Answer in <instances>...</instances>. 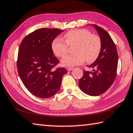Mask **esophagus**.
<instances>
[{
    "label": "esophagus",
    "instance_id": "1",
    "mask_svg": "<svg viewBox=\"0 0 133 133\" xmlns=\"http://www.w3.org/2000/svg\"><path fill=\"white\" fill-rule=\"evenodd\" d=\"M66 69L69 71H71V70H73V68L72 67H66Z\"/></svg>",
    "mask_w": 133,
    "mask_h": 133
}]
</instances>
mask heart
<instances>
[{
    "label": "heart",
    "mask_w": 133,
    "mask_h": 133,
    "mask_svg": "<svg viewBox=\"0 0 133 133\" xmlns=\"http://www.w3.org/2000/svg\"><path fill=\"white\" fill-rule=\"evenodd\" d=\"M65 40L60 37L53 39L51 49L58 57H63L73 48V54L66 55L62 59V64L74 66L86 62L91 63L97 59L101 50L102 42L99 36L85 29L70 30L64 36Z\"/></svg>",
    "instance_id": "b5f03b06"
}]
</instances>
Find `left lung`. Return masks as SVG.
I'll return each mask as SVG.
<instances>
[{"label":"left lung","mask_w":133,"mask_h":133,"mask_svg":"<svg viewBox=\"0 0 133 133\" xmlns=\"http://www.w3.org/2000/svg\"><path fill=\"white\" fill-rule=\"evenodd\" d=\"M101 40L100 53L97 59L88 67L94 69L89 72L84 70L82 78L79 81L80 89L90 96L104 93L113 83L117 75L118 54L116 46L106 30L94 25Z\"/></svg>","instance_id":"1"}]
</instances>
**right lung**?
<instances>
[{
  "mask_svg": "<svg viewBox=\"0 0 133 133\" xmlns=\"http://www.w3.org/2000/svg\"><path fill=\"white\" fill-rule=\"evenodd\" d=\"M63 30L40 28L29 33L21 41L18 51V74L25 87L40 98L51 97L59 91L62 79L67 72L51 49L53 39Z\"/></svg>",
  "mask_w": 133,
  "mask_h": 133,
  "instance_id": "add662e5",
  "label": "right lung"
}]
</instances>
